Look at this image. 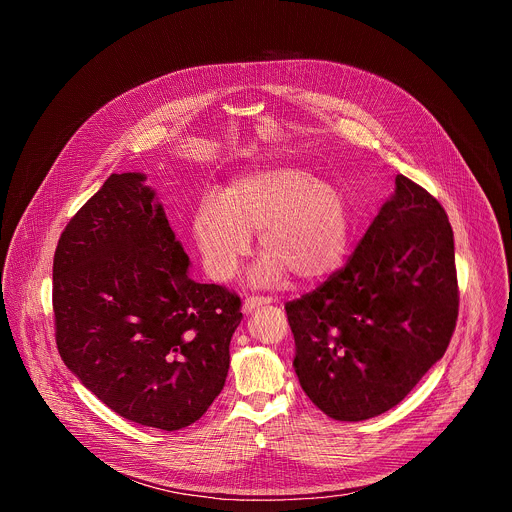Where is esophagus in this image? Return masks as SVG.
Masks as SVG:
<instances>
[{"label":"esophagus","mask_w":512,"mask_h":512,"mask_svg":"<svg viewBox=\"0 0 512 512\" xmlns=\"http://www.w3.org/2000/svg\"><path fill=\"white\" fill-rule=\"evenodd\" d=\"M269 304H273L271 298L253 296V298H247V300L243 302V312H245V314H251V312H255V310H259V308H263V306H269Z\"/></svg>","instance_id":"esophagus-1"}]
</instances>
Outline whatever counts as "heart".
I'll list each match as a JSON object with an SVG mask.
<instances>
[{
    "label": "heart",
    "instance_id": "heart-1",
    "mask_svg": "<svg viewBox=\"0 0 512 512\" xmlns=\"http://www.w3.org/2000/svg\"><path fill=\"white\" fill-rule=\"evenodd\" d=\"M352 214L344 192L298 164H267L229 182L221 198L196 206L192 235L204 269L216 281L231 279L259 233L265 253L251 273L271 285L294 271L304 281L332 275L350 245Z\"/></svg>",
    "mask_w": 512,
    "mask_h": 512
}]
</instances>
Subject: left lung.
<instances>
[{
    "instance_id": "left-lung-1",
    "label": "left lung",
    "mask_w": 512,
    "mask_h": 512,
    "mask_svg": "<svg viewBox=\"0 0 512 512\" xmlns=\"http://www.w3.org/2000/svg\"><path fill=\"white\" fill-rule=\"evenodd\" d=\"M454 259L446 210L399 174L346 267L285 306L294 369L320 411L377 417L444 356L458 318Z\"/></svg>"
}]
</instances>
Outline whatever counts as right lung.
Returning a JSON list of instances; mask_svg holds the SVG:
<instances>
[{
	"label": "right lung",
	"mask_w": 512,
	"mask_h": 512,
	"mask_svg": "<svg viewBox=\"0 0 512 512\" xmlns=\"http://www.w3.org/2000/svg\"><path fill=\"white\" fill-rule=\"evenodd\" d=\"M145 180L111 174L60 235L56 346L109 409L176 431L223 391L243 314L239 296L190 279V257Z\"/></svg>",
	"instance_id": "right-lung-1"
}]
</instances>
